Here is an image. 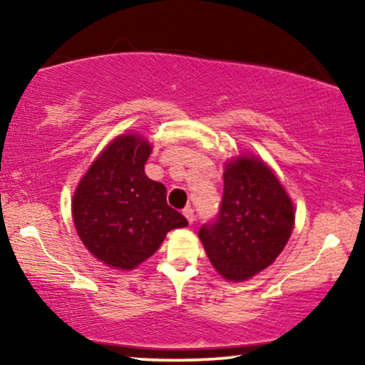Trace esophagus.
<instances>
[{"instance_id": "obj_1", "label": "esophagus", "mask_w": 365, "mask_h": 365, "mask_svg": "<svg viewBox=\"0 0 365 365\" xmlns=\"http://www.w3.org/2000/svg\"><path fill=\"white\" fill-rule=\"evenodd\" d=\"M182 214H184V217L187 219V222H189V224H192V222H194V211H192V207H184Z\"/></svg>"}]
</instances>
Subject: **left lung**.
Masks as SVG:
<instances>
[{
    "label": "left lung",
    "instance_id": "left-lung-1",
    "mask_svg": "<svg viewBox=\"0 0 365 365\" xmlns=\"http://www.w3.org/2000/svg\"><path fill=\"white\" fill-rule=\"evenodd\" d=\"M294 226V207L281 182L259 159L227 164L217 216L199 229L216 271L246 281L276 261Z\"/></svg>",
    "mask_w": 365,
    "mask_h": 365
}]
</instances>
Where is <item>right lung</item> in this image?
Instances as JSON below:
<instances>
[{
    "mask_svg": "<svg viewBox=\"0 0 365 365\" xmlns=\"http://www.w3.org/2000/svg\"><path fill=\"white\" fill-rule=\"evenodd\" d=\"M151 146L136 134L109 144L81 179L73 219L84 246L108 266L134 269L187 219L168 206L164 184L144 173Z\"/></svg>",
    "mask_w": 365,
    "mask_h": 365,
    "instance_id": "obj_1",
    "label": "right lung"
}]
</instances>
